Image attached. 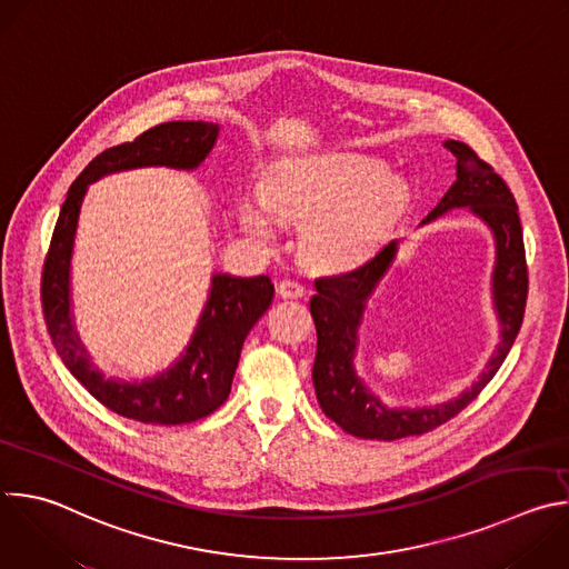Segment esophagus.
<instances>
[{
	"instance_id": "34e87169",
	"label": "esophagus",
	"mask_w": 569,
	"mask_h": 569,
	"mask_svg": "<svg viewBox=\"0 0 569 569\" xmlns=\"http://www.w3.org/2000/svg\"><path fill=\"white\" fill-rule=\"evenodd\" d=\"M277 292H279L283 299H299V297H303L306 288H303V283H299L297 279H281V281L277 283Z\"/></svg>"
}]
</instances>
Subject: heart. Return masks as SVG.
Returning <instances> with one entry per match:
<instances>
[{
	"label": "heart",
	"instance_id": "b5f03b06",
	"mask_svg": "<svg viewBox=\"0 0 569 569\" xmlns=\"http://www.w3.org/2000/svg\"><path fill=\"white\" fill-rule=\"evenodd\" d=\"M263 202L279 223L301 226L299 250L321 272L361 266L387 239L407 208L409 184L382 160L357 153L288 158L263 182ZM261 201L241 203L243 230L263 243L274 239V221Z\"/></svg>",
	"mask_w": 569,
	"mask_h": 569
}]
</instances>
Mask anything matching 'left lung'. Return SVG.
I'll return each mask as SVG.
<instances>
[{
  "instance_id": "8db88e82",
  "label": "left lung",
  "mask_w": 569,
  "mask_h": 569,
  "mask_svg": "<svg viewBox=\"0 0 569 569\" xmlns=\"http://www.w3.org/2000/svg\"><path fill=\"white\" fill-rule=\"evenodd\" d=\"M445 147L456 156V182L429 212L422 226L436 221L449 210L467 208L491 230L496 243L491 297L500 323V343L478 380L458 398L418 409L387 407L357 377L355 355L366 303L393 266L400 239H393L363 266L346 274L317 279V292L310 299V312L317 328L312 385L321 411L355 438L400 440L422 436L451 420L489 385L522 323L527 303V263L513 194L493 167L480 160L469 144L460 140H445Z\"/></svg>"
}]
</instances>
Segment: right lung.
<instances>
[{"instance_id": "add662e5", "label": "right lung", "mask_w": 569, "mask_h": 569, "mask_svg": "<svg viewBox=\"0 0 569 569\" xmlns=\"http://www.w3.org/2000/svg\"><path fill=\"white\" fill-rule=\"evenodd\" d=\"M219 138V124L203 120L162 122L133 142L104 149L71 184L42 272V310L51 341L76 380L113 413L144 425H187L214 413L230 396L241 348L268 310L274 286L266 274L232 277L217 272L208 303L180 357L147 380H118L93 366L71 312V257L80 208L91 182L102 176L171 167L192 171L203 164Z\"/></svg>"}]
</instances>
